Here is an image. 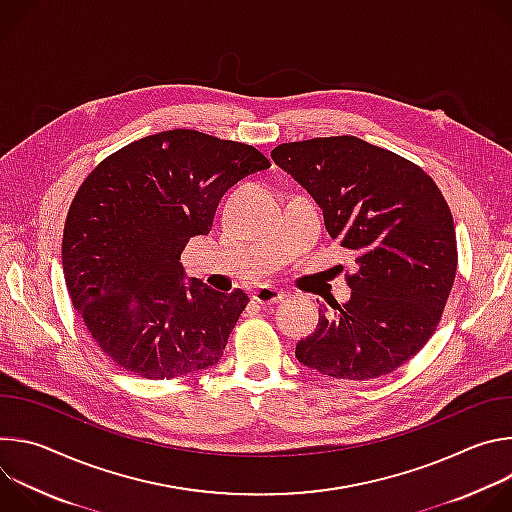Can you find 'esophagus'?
Masks as SVG:
<instances>
[{"label": "esophagus", "mask_w": 512, "mask_h": 512, "mask_svg": "<svg viewBox=\"0 0 512 512\" xmlns=\"http://www.w3.org/2000/svg\"><path fill=\"white\" fill-rule=\"evenodd\" d=\"M283 298H285L283 291H279V289H275V287H269V285H261L259 289H255V294H253V300L259 302V304H263V306L275 304V302H279V300H283Z\"/></svg>", "instance_id": "1"}]
</instances>
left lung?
<instances>
[{"label":"left lung","mask_w":512,"mask_h":512,"mask_svg":"<svg viewBox=\"0 0 512 512\" xmlns=\"http://www.w3.org/2000/svg\"><path fill=\"white\" fill-rule=\"evenodd\" d=\"M271 158L312 194L358 265L350 300L320 306L296 358L334 379L393 373L425 346L450 298L458 249L448 202L419 166L354 135L281 143Z\"/></svg>","instance_id":"obj_1"}]
</instances>
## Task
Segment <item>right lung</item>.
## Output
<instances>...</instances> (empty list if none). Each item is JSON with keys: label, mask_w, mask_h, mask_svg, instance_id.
<instances>
[{"label": "right lung", "mask_w": 512, "mask_h": 512, "mask_svg": "<svg viewBox=\"0 0 512 512\" xmlns=\"http://www.w3.org/2000/svg\"><path fill=\"white\" fill-rule=\"evenodd\" d=\"M269 166L253 145L170 129L87 176L66 216L62 271L72 306L119 367L176 379L221 360L249 296L186 279L180 255L210 233L223 194Z\"/></svg>", "instance_id": "1"}]
</instances>
